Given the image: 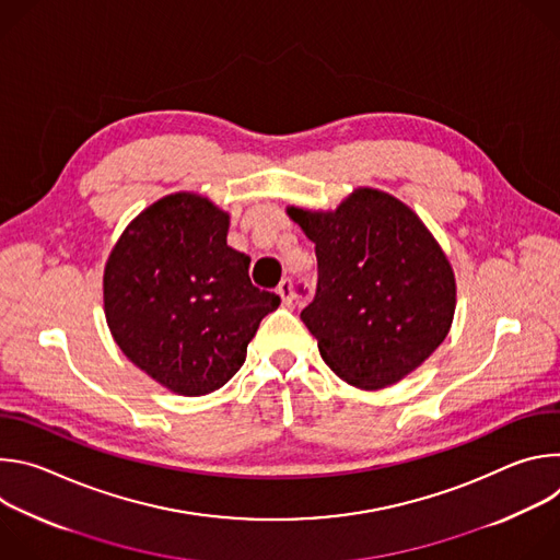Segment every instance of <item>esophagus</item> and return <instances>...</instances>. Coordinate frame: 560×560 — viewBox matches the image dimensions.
I'll list each match as a JSON object with an SVG mask.
<instances>
[{
  "instance_id": "34e87169",
  "label": "esophagus",
  "mask_w": 560,
  "mask_h": 560,
  "mask_svg": "<svg viewBox=\"0 0 560 560\" xmlns=\"http://www.w3.org/2000/svg\"><path fill=\"white\" fill-rule=\"evenodd\" d=\"M277 292H279V296H281V301H283V305H290V303H292L294 290H292V281H290V279H283V281L279 283Z\"/></svg>"
}]
</instances>
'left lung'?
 Instances as JSON below:
<instances>
[{"label":"left lung","instance_id":"obj_1","mask_svg":"<svg viewBox=\"0 0 560 560\" xmlns=\"http://www.w3.org/2000/svg\"><path fill=\"white\" fill-rule=\"evenodd\" d=\"M314 244L318 281L301 322L346 383L383 389L447 337L456 307L452 264L419 214L376 188L337 210L288 208Z\"/></svg>","mask_w":560,"mask_h":560}]
</instances>
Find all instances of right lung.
<instances>
[{"label":"right lung","mask_w":560,"mask_h":560,"mask_svg":"<svg viewBox=\"0 0 560 560\" xmlns=\"http://www.w3.org/2000/svg\"><path fill=\"white\" fill-rule=\"evenodd\" d=\"M230 214L197 192L141 210L104 268L106 324L121 352L182 396H203L244 365L281 299L253 285L250 257L228 246Z\"/></svg>","instance_id":"add662e5"}]
</instances>
